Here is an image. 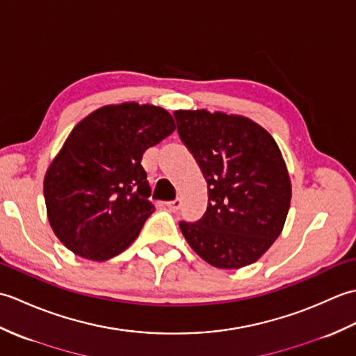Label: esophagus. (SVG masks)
<instances>
[{
  "instance_id": "34e87169",
  "label": "esophagus",
  "mask_w": 356,
  "mask_h": 356,
  "mask_svg": "<svg viewBox=\"0 0 356 356\" xmlns=\"http://www.w3.org/2000/svg\"><path fill=\"white\" fill-rule=\"evenodd\" d=\"M165 207L168 208L170 211H179L180 207H182V200L176 199V200H171V202H165Z\"/></svg>"
}]
</instances>
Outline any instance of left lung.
I'll return each instance as SVG.
<instances>
[{
	"label": "left lung",
	"mask_w": 356,
	"mask_h": 356,
	"mask_svg": "<svg viewBox=\"0 0 356 356\" xmlns=\"http://www.w3.org/2000/svg\"><path fill=\"white\" fill-rule=\"evenodd\" d=\"M180 139L208 184V208L180 231L197 255L220 269L257 261L282 234L291 205V179L274 138L254 120L174 111Z\"/></svg>",
	"instance_id": "left-lung-1"
}]
</instances>
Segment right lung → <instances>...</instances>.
<instances>
[{
    "mask_svg": "<svg viewBox=\"0 0 356 356\" xmlns=\"http://www.w3.org/2000/svg\"><path fill=\"white\" fill-rule=\"evenodd\" d=\"M176 130L156 105H105L73 128L44 177L53 232L84 259L105 261L130 246L154 213L140 165L149 147Z\"/></svg>",
    "mask_w": 356,
    "mask_h": 356,
    "instance_id": "right-lung-1",
    "label": "right lung"
}]
</instances>
